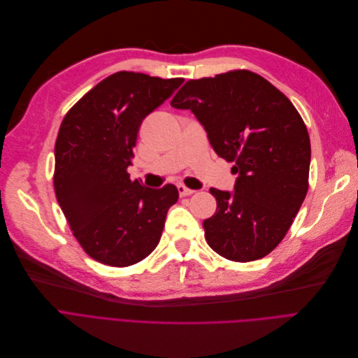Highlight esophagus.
Listing matches in <instances>:
<instances>
[{
  "label": "esophagus",
  "mask_w": 358,
  "mask_h": 358,
  "mask_svg": "<svg viewBox=\"0 0 358 358\" xmlns=\"http://www.w3.org/2000/svg\"><path fill=\"white\" fill-rule=\"evenodd\" d=\"M178 191H179V195L180 196H189V195H192L195 191H192V189H189V188H186L185 185H178Z\"/></svg>",
  "instance_id": "1"
}]
</instances>
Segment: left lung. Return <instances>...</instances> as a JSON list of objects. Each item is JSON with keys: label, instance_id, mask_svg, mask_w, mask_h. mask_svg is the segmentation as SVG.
Returning <instances> with one entry per match:
<instances>
[{"label": "left lung", "instance_id": "8db88e82", "mask_svg": "<svg viewBox=\"0 0 358 358\" xmlns=\"http://www.w3.org/2000/svg\"><path fill=\"white\" fill-rule=\"evenodd\" d=\"M170 105L191 109L217 155L239 173L234 192L211 188L206 241L234 262L261 259L284 239L309 189L310 138L294 105L248 70L186 81Z\"/></svg>", "mask_w": 358, "mask_h": 358}]
</instances>
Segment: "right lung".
Returning <instances> with one entry per match:
<instances>
[{
    "label": "right lung",
    "mask_w": 358,
    "mask_h": 358,
    "mask_svg": "<svg viewBox=\"0 0 358 358\" xmlns=\"http://www.w3.org/2000/svg\"><path fill=\"white\" fill-rule=\"evenodd\" d=\"M183 78L115 73L64 116L55 143L54 188L73 234L90 258L124 268L145 259L160 242L175 185L150 189L131 180L143 119L175 93Z\"/></svg>",
    "instance_id": "obj_1"
}]
</instances>
